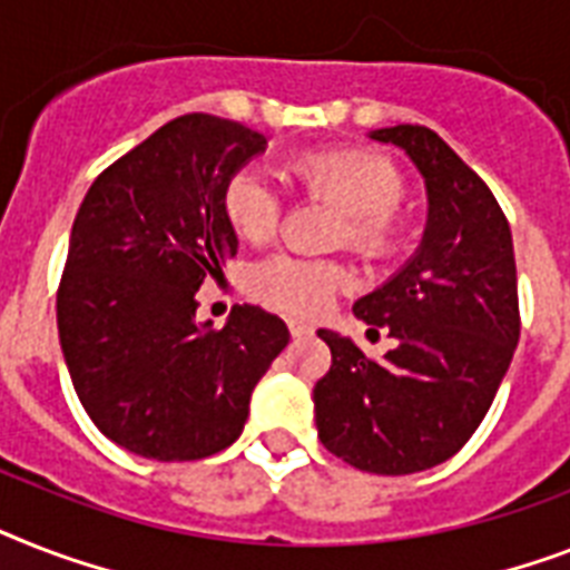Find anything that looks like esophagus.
Returning <instances> with one entry per match:
<instances>
[{
  "mask_svg": "<svg viewBox=\"0 0 570 570\" xmlns=\"http://www.w3.org/2000/svg\"><path fill=\"white\" fill-rule=\"evenodd\" d=\"M286 325H289V333H293L295 340H301V336H313V333H316V327L307 325V322H301V318H289Z\"/></svg>",
  "mask_w": 570,
  "mask_h": 570,
  "instance_id": "1",
  "label": "esophagus"
}]
</instances>
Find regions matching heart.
<instances>
[{
    "instance_id": "heart-1",
    "label": "heart",
    "mask_w": 570,
    "mask_h": 570,
    "mask_svg": "<svg viewBox=\"0 0 570 570\" xmlns=\"http://www.w3.org/2000/svg\"><path fill=\"white\" fill-rule=\"evenodd\" d=\"M286 175L304 193L325 198L345 213L342 239L363 257H386L397 245L395 207L404 178L381 155L360 149L307 151L286 164ZM225 219L245 243H269L281 219V202L257 169H239L222 193ZM351 286L342 263L275 254L252 269V293L295 316H318Z\"/></svg>"
}]
</instances>
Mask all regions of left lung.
I'll list each match as a JSON object with an SVG mask.
<instances>
[{"label":"left lung","mask_w":570,"mask_h":570,"mask_svg":"<svg viewBox=\"0 0 570 570\" xmlns=\"http://www.w3.org/2000/svg\"><path fill=\"white\" fill-rule=\"evenodd\" d=\"M404 149L428 187L419 252L354 304L386 327L383 360L333 331L331 372L316 383L322 445L368 474H415L451 460L480 428L521 336L510 222L492 189L424 125L368 134Z\"/></svg>","instance_id":"obj_1"}]
</instances>
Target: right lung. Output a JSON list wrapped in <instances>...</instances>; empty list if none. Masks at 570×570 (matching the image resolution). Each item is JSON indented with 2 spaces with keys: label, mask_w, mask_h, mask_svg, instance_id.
<instances>
[{
  "label": "right lung",
  "mask_w": 570,
  "mask_h": 570,
  "mask_svg": "<svg viewBox=\"0 0 570 570\" xmlns=\"http://www.w3.org/2000/svg\"><path fill=\"white\" fill-rule=\"evenodd\" d=\"M266 149L234 119L187 114L110 164L87 189L58 286L69 377L92 424L157 462L234 445L248 401L289 331L243 304L222 331L196 322V293L237 254L222 193Z\"/></svg>",
  "instance_id": "add662e5"
}]
</instances>
